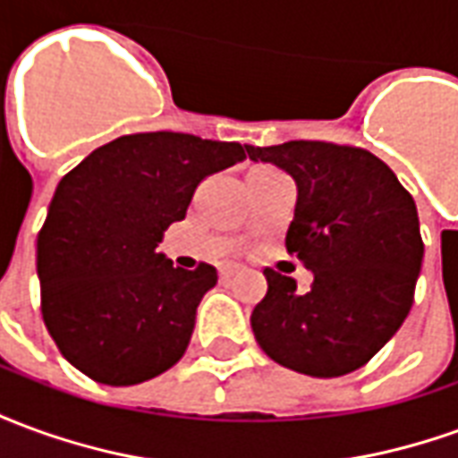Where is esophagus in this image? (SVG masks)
Here are the masks:
<instances>
[{
	"label": "esophagus",
	"mask_w": 458,
	"mask_h": 458,
	"mask_svg": "<svg viewBox=\"0 0 458 458\" xmlns=\"http://www.w3.org/2000/svg\"><path fill=\"white\" fill-rule=\"evenodd\" d=\"M238 272H240V267H235V265H225V267H220V279L235 277Z\"/></svg>",
	"instance_id": "1"
}]
</instances>
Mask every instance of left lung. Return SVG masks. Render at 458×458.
Returning a JSON list of instances; mask_svg holds the SVG:
<instances>
[{"label": "left lung", "mask_w": 458, "mask_h": 458, "mask_svg": "<svg viewBox=\"0 0 458 458\" xmlns=\"http://www.w3.org/2000/svg\"><path fill=\"white\" fill-rule=\"evenodd\" d=\"M297 181L287 250L314 272L309 292L265 269L250 324L275 363L311 377L353 373L403 327L422 267L412 196L370 151L331 141L250 147Z\"/></svg>", "instance_id": "1"}]
</instances>
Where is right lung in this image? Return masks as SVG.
Returning a JSON list of instances; mask_svg holds the SVG:
<instances>
[{
    "mask_svg": "<svg viewBox=\"0 0 458 458\" xmlns=\"http://www.w3.org/2000/svg\"><path fill=\"white\" fill-rule=\"evenodd\" d=\"M238 141L183 131L124 134L68 171L38 242L41 314L58 351L103 385H137L179 363L218 272L174 267L159 242L210 174L245 159Z\"/></svg>",
    "mask_w": 458,
    "mask_h": 458,
    "instance_id": "1",
    "label": "right lung"
}]
</instances>
